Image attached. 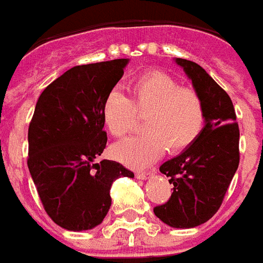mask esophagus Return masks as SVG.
I'll return each mask as SVG.
<instances>
[{
	"label": "esophagus",
	"mask_w": 263,
	"mask_h": 263,
	"mask_svg": "<svg viewBox=\"0 0 263 263\" xmlns=\"http://www.w3.org/2000/svg\"><path fill=\"white\" fill-rule=\"evenodd\" d=\"M148 176H152V171H137L136 173V178H139V180H146Z\"/></svg>",
	"instance_id": "obj_1"
}]
</instances>
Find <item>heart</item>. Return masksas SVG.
Listing matches in <instances>:
<instances>
[{
	"label": "heart",
	"mask_w": 263,
	"mask_h": 263,
	"mask_svg": "<svg viewBox=\"0 0 263 263\" xmlns=\"http://www.w3.org/2000/svg\"><path fill=\"white\" fill-rule=\"evenodd\" d=\"M130 98L111 90L102 105V120L113 137L135 130L144 119L146 135L130 137L113 147L117 160L130 167H146L164 154H178L198 140L205 126V106L200 93L163 72H148L128 86Z\"/></svg>",
	"instance_id": "obj_1"
}]
</instances>
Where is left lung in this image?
I'll use <instances>...</instances> for the list:
<instances>
[{"label": "left lung", "instance_id": "obj_1", "mask_svg": "<svg viewBox=\"0 0 263 263\" xmlns=\"http://www.w3.org/2000/svg\"><path fill=\"white\" fill-rule=\"evenodd\" d=\"M205 106V126L193 146L161 164L174 185L170 200L154 208L173 228H194L219 210L239 164V127L232 100L198 63L177 58Z\"/></svg>", "mask_w": 263, "mask_h": 263}]
</instances>
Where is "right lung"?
Segmentation results:
<instances>
[{"label": "right lung", "mask_w": 263, "mask_h": 263, "mask_svg": "<svg viewBox=\"0 0 263 263\" xmlns=\"http://www.w3.org/2000/svg\"><path fill=\"white\" fill-rule=\"evenodd\" d=\"M128 59L73 66L41 93L28 128V168L52 221L68 231L92 230L111 205L120 163L99 161L107 143L102 105Z\"/></svg>", "instance_id": "add662e5"}]
</instances>
